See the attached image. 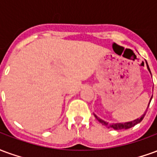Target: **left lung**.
I'll use <instances>...</instances> for the list:
<instances>
[{
  "label": "left lung",
  "instance_id": "left-lung-1",
  "mask_svg": "<svg viewBox=\"0 0 157 157\" xmlns=\"http://www.w3.org/2000/svg\"><path fill=\"white\" fill-rule=\"evenodd\" d=\"M146 64H147V62H146ZM147 68H148L149 71L151 72V71H150V68H149L148 65H147ZM152 98V97H151ZM150 105V104H149ZM149 107V106H148ZM148 109V108H147ZM145 113H146V111H145ZM145 113L143 114V115L141 116V118H137V119H135V120H134V121H131V122H127V123H124V124H109V123H107V122L103 121V120H102L101 118H98L97 116L95 115V117L97 118H98V120L102 124L105 125V126H108V127H111V128H114V129H127V128H131V127H134L135 124H139V123H140V122L142 121V119L144 118V117H145Z\"/></svg>",
  "mask_w": 157,
  "mask_h": 157
}]
</instances>
